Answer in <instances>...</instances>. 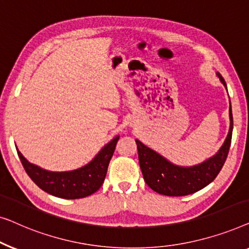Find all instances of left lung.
Returning <instances> with one entry per match:
<instances>
[{"instance_id": "8db88e82", "label": "left lung", "mask_w": 249, "mask_h": 249, "mask_svg": "<svg viewBox=\"0 0 249 249\" xmlns=\"http://www.w3.org/2000/svg\"><path fill=\"white\" fill-rule=\"evenodd\" d=\"M216 76L227 89L225 79L221 74L216 73ZM229 120L230 127L228 135L219 151L211 158L195 166L183 167L175 164L155 150L148 148L141 141L135 140L138 145L140 167L148 186L162 195L185 196L193 194L212 183L225 164L229 152L233 128L231 104L229 106Z\"/></svg>"}]
</instances>
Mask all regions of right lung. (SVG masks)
Masks as SVG:
<instances>
[{"instance_id":"right-lung-1","label":"right lung","mask_w":249,"mask_h":249,"mask_svg":"<svg viewBox=\"0 0 249 249\" xmlns=\"http://www.w3.org/2000/svg\"><path fill=\"white\" fill-rule=\"evenodd\" d=\"M118 139L120 136H115L86 166L70 171L43 169L29 162L18 149L17 151L28 176L38 187L56 197L75 199L93 194L101 187Z\"/></svg>"}]
</instances>
